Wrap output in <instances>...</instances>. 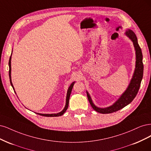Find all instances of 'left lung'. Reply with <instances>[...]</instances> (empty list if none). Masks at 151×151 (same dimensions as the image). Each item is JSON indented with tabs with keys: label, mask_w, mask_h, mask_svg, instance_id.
<instances>
[{
	"label": "left lung",
	"mask_w": 151,
	"mask_h": 151,
	"mask_svg": "<svg viewBox=\"0 0 151 151\" xmlns=\"http://www.w3.org/2000/svg\"><path fill=\"white\" fill-rule=\"evenodd\" d=\"M126 35L133 41L136 52V65L133 78L130 81V83L128 86L127 89L126 90V91L122 94V95L120 96V98L113 105H111L107 108L100 109L96 107L93 104V102H92L88 93L86 92L87 96H88V99L91 107L94 110L97 111V112L104 114H111L123 109L125 106H127L132 101V100L134 99L135 96L137 95L138 93L141 83V81H142L143 77L144 65L142 63V53L138 44L137 38L136 37L135 33L132 31L129 30L126 32Z\"/></svg>",
	"instance_id": "left-lung-1"
}]
</instances>
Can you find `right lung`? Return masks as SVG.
I'll list each match as a JSON object with an SVG mask.
<instances>
[{
	"label": "right lung",
	"mask_w": 151,
	"mask_h": 151,
	"mask_svg": "<svg viewBox=\"0 0 151 151\" xmlns=\"http://www.w3.org/2000/svg\"><path fill=\"white\" fill-rule=\"evenodd\" d=\"M11 56L10 57V58H9V78H10V82H11V84L12 86V88L14 89V87H13V85H12V81H11ZM74 83L75 82L72 83L71 85L70 86L68 90V92H67V95H66V105H65V109L63 110V111H61V112L58 113V114H39L40 115H42V116H61L62 115H63V114H64L65 111H66L68 107V104H69V99H70V94H71V90H72V88L73 87V85H74Z\"/></svg>",
	"instance_id": "1"
}]
</instances>
